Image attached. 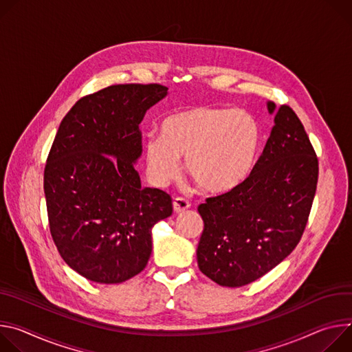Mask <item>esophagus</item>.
<instances>
[{
    "label": "esophagus",
    "instance_id": "34e87169",
    "mask_svg": "<svg viewBox=\"0 0 352 352\" xmlns=\"http://www.w3.org/2000/svg\"><path fill=\"white\" fill-rule=\"evenodd\" d=\"M190 207V203L182 197H177L173 200V211L176 214H180V212H184L187 208Z\"/></svg>",
    "mask_w": 352,
    "mask_h": 352
}]
</instances>
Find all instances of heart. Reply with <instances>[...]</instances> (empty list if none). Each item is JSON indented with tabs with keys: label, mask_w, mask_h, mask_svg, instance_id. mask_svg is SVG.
Here are the masks:
<instances>
[{
	"label": "heart",
	"mask_w": 352,
	"mask_h": 352,
	"mask_svg": "<svg viewBox=\"0 0 352 352\" xmlns=\"http://www.w3.org/2000/svg\"><path fill=\"white\" fill-rule=\"evenodd\" d=\"M261 131L245 110L199 106L164 120L161 135L145 140L146 173L164 186L179 173V158L190 177L207 192H225L239 186L252 172Z\"/></svg>",
	"instance_id": "1"
}]
</instances>
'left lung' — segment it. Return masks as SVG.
<instances>
[{
  "label": "left lung",
  "mask_w": 352,
  "mask_h": 352,
  "mask_svg": "<svg viewBox=\"0 0 352 352\" xmlns=\"http://www.w3.org/2000/svg\"><path fill=\"white\" fill-rule=\"evenodd\" d=\"M267 109L274 127L250 175L199 206V268L222 287L250 284L291 254L315 199L319 162L300 120L287 104Z\"/></svg>",
  "instance_id": "8db88e82"
}]
</instances>
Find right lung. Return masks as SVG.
<instances>
[{"label":"right lung","instance_id":"right-lung-1","mask_svg":"<svg viewBox=\"0 0 352 352\" xmlns=\"http://www.w3.org/2000/svg\"><path fill=\"white\" fill-rule=\"evenodd\" d=\"M168 95L160 84L111 85L65 114L45 168L52 238L63 260L99 284L141 272L152 252V226L172 215V199L141 187L140 123Z\"/></svg>","mask_w":352,"mask_h":352}]
</instances>
